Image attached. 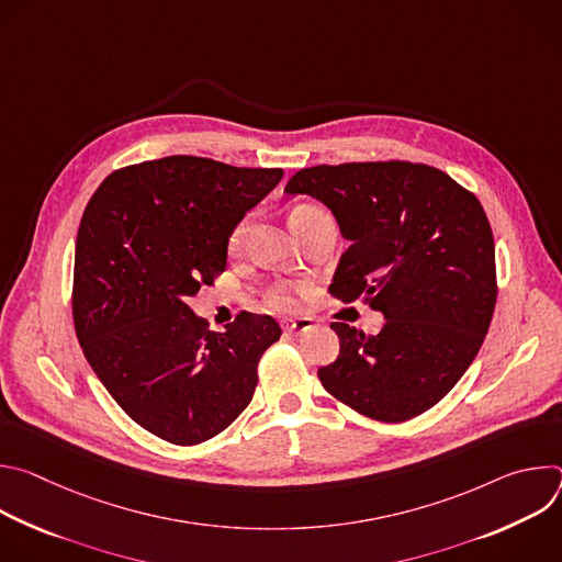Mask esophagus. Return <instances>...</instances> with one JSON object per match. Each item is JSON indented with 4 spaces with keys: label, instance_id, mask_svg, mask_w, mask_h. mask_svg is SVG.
Listing matches in <instances>:
<instances>
[{
    "label": "esophagus",
    "instance_id": "1",
    "mask_svg": "<svg viewBox=\"0 0 562 562\" xmlns=\"http://www.w3.org/2000/svg\"><path fill=\"white\" fill-rule=\"evenodd\" d=\"M282 329L286 334H304L308 329H313V319L311 317H297V319H284Z\"/></svg>",
    "mask_w": 562,
    "mask_h": 562
}]
</instances>
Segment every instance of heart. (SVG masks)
Segmentation results:
<instances>
[{
	"mask_svg": "<svg viewBox=\"0 0 562 562\" xmlns=\"http://www.w3.org/2000/svg\"><path fill=\"white\" fill-rule=\"evenodd\" d=\"M315 213H325V211H319L317 206H297V209H293V213H291V220H300V217H308V215H315ZM247 231H249V222H243L239 224L235 231H233V237H231V245L233 247H239L245 243V235H247ZM269 304L271 306H276V308H286V306H291L293 304V295H291V291L286 289V286H273L271 291H269Z\"/></svg>",
	"mask_w": 562,
	"mask_h": 562,
	"instance_id": "1",
	"label": "heart"
}]
</instances>
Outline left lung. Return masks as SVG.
<instances>
[{
    "mask_svg": "<svg viewBox=\"0 0 562 562\" xmlns=\"http://www.w3.org/2000/svg\"><path fill=\"white\" fill-rule=\"evenodd\" d=\"M286 195L327 204L351 247L331 295L384 315L378 336L345 323L323 386L380 423L412 420L453 389L483 345L496 306V249L477 198L447 173L412 162L319 165Z\"/></svg>",
    "mask_w": 562,
    "mask_h": 562,
    "instance_id": "1",
    "label": "left lung"
}]
</instances>
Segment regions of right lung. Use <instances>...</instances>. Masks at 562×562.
<instances>
[{
  "label": "right lung",
  "mask_w": 562,
  "mask_h": 562,
  "mask_svg": "<svg viewBox=\"0 0 562 562\" xmlns=\"http://www.w3.org/2000/svg\"><path fill=\"white\" fill-rule=\"evenodd\" d=\"M282 176L171 155L111 173L85 209L75 334L115 403L157 438L200 445L251 403L280 325L239 311L222 334L209 331L187 300L226 269L233 228Z\"/></svg>",
  "instance_id": "obj_1"
}]
</instances>
